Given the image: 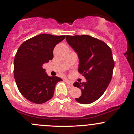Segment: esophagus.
<instances>
[{"instance_id":"34e87169","label":"esophagus","mask_w":134,"mask_h":134,"mask_svg":"<svg viewBox=\"0 0 134 134\" xmlns=\"http://www.w3.org/2000/svg\"><path fill=\"white\" fill-rule=\"evenodd\" d=\"M65 82H66V83L68 84V85L69 86V87L70 88H71L73 87V84H72V82H71V81H69V80H66Z\"/></svg>"}]
</instances>
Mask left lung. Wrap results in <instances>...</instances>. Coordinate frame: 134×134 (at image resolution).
Listing matches in <instances>:
<instances>
[{"label": "left lung", "instance_id": "left-lung-1", "mask_svg": "<svg viewBox=\"0 0 134 134\" xmlns=\"http://www.w3.org/2000/svg\"><path fill=\"white\" fill-rule=\"evenodd\" d=\"M66 39L78 54L79 72L87 79L73 84L82 91L76 100L82 104L92 103L104 94L112 77L115 62L110 47L89 35H67Z\"/></svg>", "mask_w": 134, "mask_h": 134}]
</instances>
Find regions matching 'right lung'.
<instances>
[{
  "instance_id": "add662e5",
  "label": "right lung",
  "mask_w": 134,
  "mask_h": 134,
  "mask_svg": "<svg viewBox=\"0 0 134 134\" xmlns=\"http://www.w3.org/2000/svg\"><path fill=\"white\" fill-rule=\"evenodd\" d=\"M66 35L40 34L24 42L18 49L14 60V77L18 88L27 100L43 104L54 94L58 82L62 79L49 77L43 65L53 58L55 46Z\"/></svg>"
}]
</instances>
